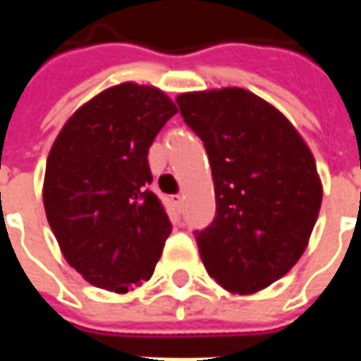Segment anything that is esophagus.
Listing matches in <instances>:
<instances>
[{
  "mask_svg": "<svg viewBox=\"0 0 361 361\" xmlns=\"http://www.w3.org/2000/svg\"><path fill=\"white\" fill-rule=\"evenodd\" d=\"M172 201H173V204L181 207V203H183V195H180V193H178V195H172Z\"/></svg>",
  "mask_w": 361,
  "mask_h": 361,
  "instance_id": "34e87169",
  "label": "esophagus"
}]
</instances>
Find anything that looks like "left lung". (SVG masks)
<instances>
[{
	"label": "left lung",
	"instance_id": "8db88e82",
	"mask_svg": "<svg viewBox=\"0 0 361 361\" xmlns=\"http://www.w3.org/2000/svg\"><path fill=\"white\" fill-rule=\"evenodd\" d=\"M180 114L211 162L216 216L195 232L220 286L255 294L302 257L323 188L310 147L274 106L245 89L185 92Z\"/></svg>",
	"mask_w": 361,
	"mask_h": 361
}]
</instances>
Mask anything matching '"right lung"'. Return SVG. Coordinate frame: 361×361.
Returning a JSON list of instances; mask_svg holds the SVG:
<instances>
[{
    "instance_id": "right-lung-1",
    "label": "right lung",
    "mask_w": 361,
    "mask_h": 361,
    "mask_svg": "<svg viewBox=\"0 0 361 361\" xmlns=\"http://www.w3.org/2000/svg\"><path fill=\"white\" fill-rule=\"evenodd\" d=\"M178 111L154 87L121 82L82 104L54 141L44 209L61 253L92 286L126 294L154 272L172 232L149 191V149Z\"/></svg>"
}]
</instances>
